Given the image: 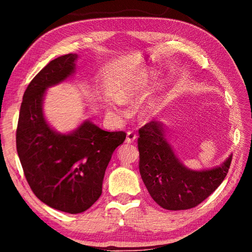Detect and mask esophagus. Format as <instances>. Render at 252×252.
Segmentation results:
<instances>
[{
  "instance_id": "1",
  "label": "esophagus",
  "mask_w": 252,
  "mask_h": 252,
  "mask_svg": "<svg viewBox=\"0 0 252 252\" xmlns=\"http://www.w3.org/2000/svg\"><path fill=\"white\" fill-rule=\"evenodd\" d=\"M136 138H138V136H136V134L135 133H133V132L132 131H129L126 133V143H133L135 140H136Z\"/></svg>"
}]
</instances>
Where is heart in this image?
I'll use <instances>...</instances> for the list:
<instances>
[{"mask_svg":"<svg viewBox=\"0 0 252 252\" xmlns=\"http://www.w3.org/2000/svg\"><path fill=\"white\" fill-rule=\"evenodd\" d=\"M148 78L146 73H138L136 75H133L132 78L127 79L126 82L119 85L116 89V91L113 93V97L116 102L121 104L130 103V102L134 101L135 99L142 94L147 88ZM106 112L110 116L119 118L122 116V112L118 109V106L113 102L106 104ZM149 113H151V108L149 106L146 110H143V116H149Z\"/></svg>","mask_w":252,"mask_h":252,"instance_id":"1","label":"heart"}]
</instances>
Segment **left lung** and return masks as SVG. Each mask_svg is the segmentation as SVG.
<instances>
[{"instance_id":"left-lung-1","label":"left lung","mask_w":252,"mask_h":252,"mask_svg":"<svg viewBox=\"0 0 252 252\" xmlns=\"http://www.w3.org/2000/svg\"><path fill=\"white\" fill-rule=\"evenodd\" d=\"M140 174L152 199L167 210H187L206 200L228 173L232 155L218 167L187 168L167 139L163 123L151 121L139 130Z\"/></svg>"}]
</instances>
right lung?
Instances as JSON below:
<instances>
[{"label":"right lung","instance_id":"right-lung-1","mask_svg":"<svg viewBox=\"0 0 252 252\" xmlns=\"http://www.w3.org/2000/svg\"><path fill=\"white\" fill-rule=\"evenodd\" d=\"M76 60L78 54L62 55L35 75L24 92L16 129V150L34 194L72 215L100 198L112 153L126 140L123 131H104L90 120L69 133H60L46 121L45 91L74 74Z\"/></svg>","mask_w":252,"mask_h":252}]
</instances>
